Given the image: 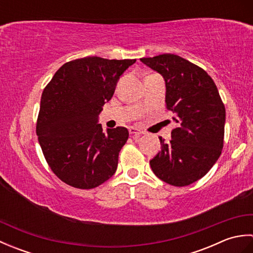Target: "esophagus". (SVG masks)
<instances>
[{
    "instance_id": "obj_1",
    "label": "esophagus",
    "mask_w": 253,
    "mask_h": 253,
    "mask_svg": "<svg viewBox=\"0 0 253 253\" xmlns=\"http://www.w3.org/2000/svg\"><path fill=\"white\" fill-rule=\"evenodd\" d=\"M129 133L131 137H140L142 135L141 131H139L138 129H136V128H133V127L129 128Z\"/></svg>"
}]
</instances>
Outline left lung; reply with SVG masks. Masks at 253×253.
<instances>
[{"label": "left lung", "mask_w": 253, "mask_h": 253, "mask_svg": "<svg viewBox=\"0 0 253 253\" xmlns=\"http://www.w3.org/2000/svg\"><path fill=\"white\" fill-rule=\"evenodd\" d=\"M140 61L163 76L165 102L177 127L169 143L150 161L153 173L171 186L184 187L202 178L215 164L224 144L225 106L208 73L175 54Z\"/></svg>", "instance_id": "obj_1"}]
</instances>
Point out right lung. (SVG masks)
<instances>
[{
    "label": "right lung",
    "instance_id": "right-lung-1",
    "mask_svg": "<svg viewBox=\"0 0 253 253\" xmlns=\"http://www.w3.org/2000/svg\"><path fill=\"white\" fill-rule=\"evenodd\" d=\"M135 62L78 58L64 64L44 88L37 136L47 164L65 184L92 189L115 174L129 132L125 127L104 132L98 116L118 79Z\"/></svg>",
    "mask_w": 253,
    "mask_h": 253
}]
</instances>
